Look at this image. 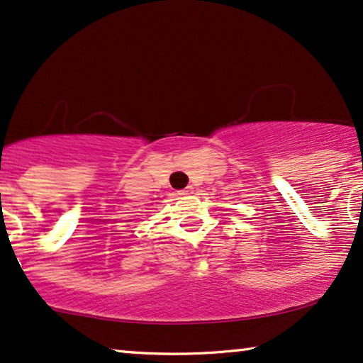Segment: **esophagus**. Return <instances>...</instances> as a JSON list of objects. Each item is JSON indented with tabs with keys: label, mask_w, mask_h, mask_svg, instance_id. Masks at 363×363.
<instances>
[{
	"label": "esophagus",
	"mask_w": 363,
	"mask_h": 363,
	"mask_svg": "<svg viewBox=\"0 0 363 363\" xmlns=\"http://www.w3.org/2000/svg\"><path fill=\"white\" fill-rule=\"evenodd\" d=\"M177 194H179V196H191V194H194V187L189 186L186 189H182V191H179Z\"/></svg>",
	"instance_id": "obj_1"
}]
</instances>
